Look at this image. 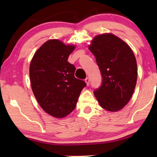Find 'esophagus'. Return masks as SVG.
<instances>
[{"label":"esophagus","mask_w":157,"mask_h":157,"mask_svg":"<svg viewBox=\"0 0 157 157\" xmlns=\"http://www.w3.org/2000/svg\"><path fill=\"white\" fill-rule=\"evenodd\" d=\"M85 82H86V83L87 85H89L90 84V79H89V78H86V79H85Z\"/></svg>","instance_id":"1"}]
</instances>
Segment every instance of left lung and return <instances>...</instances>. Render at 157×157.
I'll return each instance as SVG.
<instances>
[{
    "instance_id": "1",
    "label": "left lung",
    "mask_w": 157,
    "mask_h": 157,
    "mask_svg": "<svg viewBox=\"0 0 157 157\" xmlns=\"http://www.w3.org/2000/svg\"><path fill=\"white\" fill-rule=\"evenodd\" d=\"M89 50L94 55L102 75V84L94 94L101 107L117 111L125 106L134 93L137 63L132 49L112 34L98 35Z\"/></svg>"
}]
</instances>
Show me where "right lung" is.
<instances>
[{
	"mask_svg": "<svg viewBox=\"0 0 157 157\" xmlns=\"http://www.w3.org/2000/svg\"><path fill=\"white\" fill-rule=\"evenodd\" d=\"M75 49L57 39L46 41L34 55L30 66L33 94L39 105L55 118H63L75 108L86 82L75 77V67L68 62Z\"/></svg>",
	"mask_w": 157,
	"mask_h": 157,
	"instance_id": "1",
	"label": "right lung"
}]
</instances>
